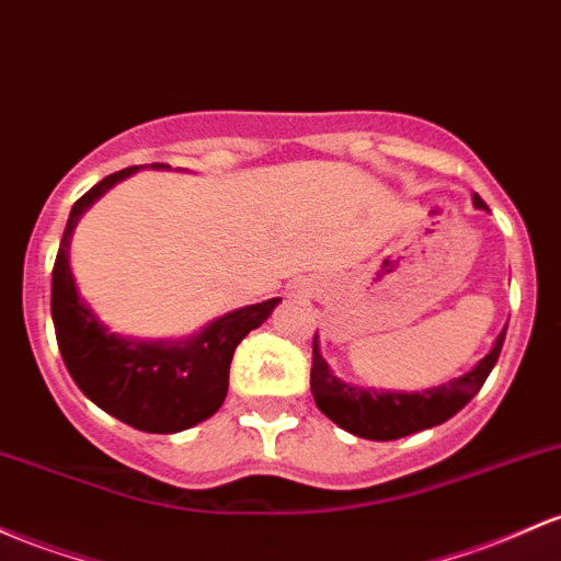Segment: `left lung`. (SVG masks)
Returning <instances> with one entry per match:
<instances>
[{
  "instance_id": "left-lung-1",
  "label": "left lung",
  "mask_w": 561,
  "mask_h": 561,
  "mask_svg": "<svg viewBox=\"0 0 561 561\" xmlns=\"http://www.w3.org/2000/svg\"><path fill=\"white\" fill-rule=\"evenodd\" d=\"M473 207L488 210L482 196L473 194ZM503 341H506V328L492 343V351L484 359L477 362V367L460 378H453L450 383L434 386L426 391H375L359 389V386L343 383L335 373L330 370L328 362L319 354L317 335H313V359H311V393L317 408L337 423L348 434L362 436V439L391 442L402 436L415 434V431L439 426L450 421L458 410L477 397L488 375L495 367L501 356Z\"/></svg>"
}]
</instances>
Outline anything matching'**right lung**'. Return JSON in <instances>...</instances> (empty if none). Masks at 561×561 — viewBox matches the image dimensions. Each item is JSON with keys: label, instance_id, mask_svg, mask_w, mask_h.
I'll return each instance as SVG.
<instances>
[{"label": "right lung", "instance_id": "obj_1", "mask_svg": "<svg viewBox=\"0 0 561 561\" xmlns=\"http://www.w3.org/2000/svg\"><path fill=\"white\" fill-rule=\"evenodd\" d=\"M135 170L106 175L73 202L53 266V324L66 370L92 404L138 431L175 434L218 412L229 391L233 351L250 330L266 322L279 298L226 313L188 341H133L108 332L79 298L69 244L82 213Z\"/></svg>", "mask_w": 561, "mask_h": 561}]
</instances>
